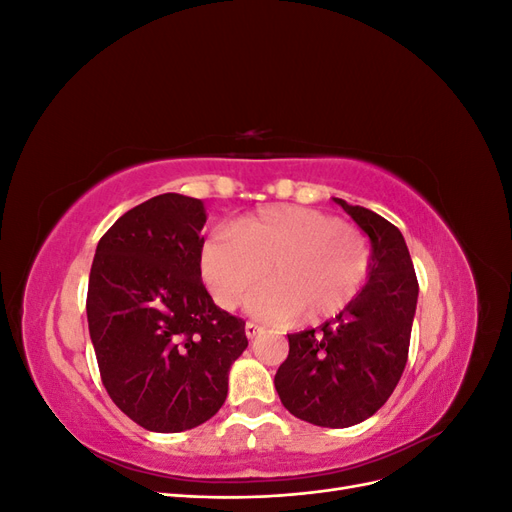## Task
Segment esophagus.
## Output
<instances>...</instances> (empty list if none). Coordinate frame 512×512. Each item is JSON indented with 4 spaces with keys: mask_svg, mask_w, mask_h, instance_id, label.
I'll use <instances>...</instances> for the list:
<instances>
[{
    "mask_svg": "<svg viewBox=\"0 0 512 512\" xmlns=\"http://www.w3.org/2000/svg\"><path fill=\"white\" fill-rule=\"evenodd\" d=\"M260 331H262V329L258 327V324H254V322H247V324H245V335L250 337V339H254Z\"/></svg>",
    "mask_w": 512,
    "mask_h": 512,
    "instance_id": "34e87169",
    "label": "esophagus"
}]
</instances>
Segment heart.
I'll return each instance as SVG.
<instances>
[{"instance_id":"obj_1","label":"heart","mask_w":512,"mask_h":512,"mask_svg":"<svg viewBox=\"0 0 512 512\" xmlns=\"http://www.w3.org/2000/svg\"><path fill=\"white\" fill-rule=\"evenodd\" d=\"M371 252L359 228L331 213L275 205L215 228L200 247V275L220 307H237L265 271L247 309L271 324L331 320L367 284Z\"/></svg>"}]
</instances>
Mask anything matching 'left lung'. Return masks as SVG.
<instances>
[{"instance_id":"1","label":"left lung","mask_w":512,"mask_h":512,"mask_svg":"<svg viewBox=\"0 0 512 512\" xmlns=\"http://www.w3.org/2000/svg\"><path fill=\"white\" fill-rule=\"evenodd\" d=\"M335 203L371 239L369 280L344 314L320 329L288 335L275 391L301 421L344 429L376 414L404 374L418 282L397 226L342 198Z\"/></svg>"}]
</instances>
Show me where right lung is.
<instances>
[{
  "mask_svg": "<svg viewBox=\"0 0 512 512\" xmlns=\"http://www.w3.org/2000/svg\"><path fill=\"white\" fill-rule=\"evenodd\" d=\"M205 222L203 200L153 196L104 232L91 265L87 322L102 384L149 431L209 421L247 348L245 320L215 305L200 277Z\"/></svg>",
  "mask_w": 512,
  "mask_h": 512,
  "instance_id": "right-lung-1",
  "label": "right lung"
}]
</instances>
